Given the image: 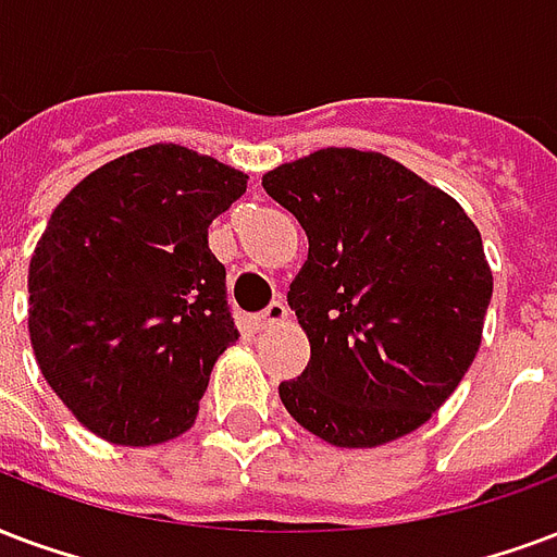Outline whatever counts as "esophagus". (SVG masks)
<instances>
[{
  "label": "esophagus",
  "instance_id": "34e87169",
  "mask_svg": "<svg viewBox=\"0 0 557 557\" xmlns=\"http://www.w3.org/2000/svg\"><path fill=\"white\" fill-rule=\"evenodd\" d=\"M287 323V305L284 302H270L267 311H261L255 317V329L258 332H270V329H278V325Z\"/></svg>",
  "mask_w": 557,
  "mask_h": 557
}]
</instances>
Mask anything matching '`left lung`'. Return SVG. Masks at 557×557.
<instances>
[{
  "mask_svg": "<svg viewBox=\"0 0 557 557\" xmlns=\"http://www.w3.org/2000/svg\"><path fill=\"white\" fill-rule=\"evenodd\" d=\"M261 184L308 234L287 305L311 361L278 384L287 413L343 449L417 432L482 346L493 273L475 223L382 152L329 146Z\"/></svg>",
  "mask_w": 557,
  "mask_h": 557,
  "instance_id": "left-lung-1",
  "label": "left lung"
}]
</instances>
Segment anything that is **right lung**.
I'll return each mask as SVG.
<instances>
[{
	"instance_id": "add662e5",
	"label": "right lung",
	"mask_w": 557,
	"mask_h": 557,
	"mask_svg": "<svg viewBox=\"0 0 557 557\" xmlns=\"http://www.w3.org/2000/svg\"><path fill=\"white\" fill-rule=\"evenodd\" d=\"M249 175L187 146L120 154L61 199L28 263L37 367L87 432L154 446L196 422L240 334L208 225Z\"/></svg>"
}]
</instances>
